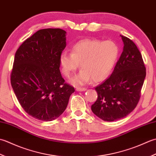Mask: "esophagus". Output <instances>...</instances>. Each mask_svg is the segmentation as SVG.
<instances>
[{
    "instance_id": "34e87169",
    "label": "esophagus",
    "mask_w": 156,
    "mask_h": 156,
    "mask_svg": "<svg viewBox=\"0 0 156 156\" xmlns=\"http://www.w3.org/2000/svg\"><path fill=\"white\" fill-rule=\"evenodd\" d=\"M86 90H87V89L85 87H77V88H76V90L78 91H85Z\"/></svg>"
}]
</instances>
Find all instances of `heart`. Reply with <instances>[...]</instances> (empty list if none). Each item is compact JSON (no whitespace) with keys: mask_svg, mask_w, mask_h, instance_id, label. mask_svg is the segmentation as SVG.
I'll list each match as a JSON object with an SVG mask.
<instances>
[{"mask_svg":"<svg viewBox=\"0 0 156 156\" xmlns=\"http://www.w3.org/2000/svg\"><path fill=\"white\" fill-rule=\"evenodd\" d=\"M119 54V48L113 41L85 39L75 44L71 54L62 52L60 62L66 77L73 74L80 63L82 70L71 81L75 85H83L91 79L94 82L106 79L115 64Z\"/></svg>","mask_w":156,"mask_h":156,"instance_id":"1","label":"heart"}]
</instances>
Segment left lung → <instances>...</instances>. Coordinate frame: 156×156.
<instances>
[{"label":"left lung","instance_id":"8db88e82","mask_svg":"<svg viewBox=\"0 0 156 156\" xmlns=\"http://www.w3.org/2000/svg\"><path fill=\"white\" fill-rule=\"evenodd\" d=\"M123 51L110 77L98 85L91 110L105 121L119 120L135 108L146 76L142 55L131 40L122 36Z\"/></svg>","mask_w":156,"mask_h":156}]
</instances>
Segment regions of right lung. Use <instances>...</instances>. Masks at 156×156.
Returning a JSON list of instances; mask_svg holds the SVG:
<instances>
[{
	"label": "right lung",
	"instance_id": "add662e5",
	"mask_svg": "<svg viewBox=\"0 0 156 156\" xmlns=\"http://www.w3.org/2000/svg\"><path fill=\"white\" fill-rule=\"evenodd\" d=\"M65 47L66 31L48 28L36 31L16 51L12 87L23 110L37 120L51 121L59 117L75 91L59 69Z\"/></svg>",
	"mask_w": 156,
	"mask_h": 156
}]
</instances>
